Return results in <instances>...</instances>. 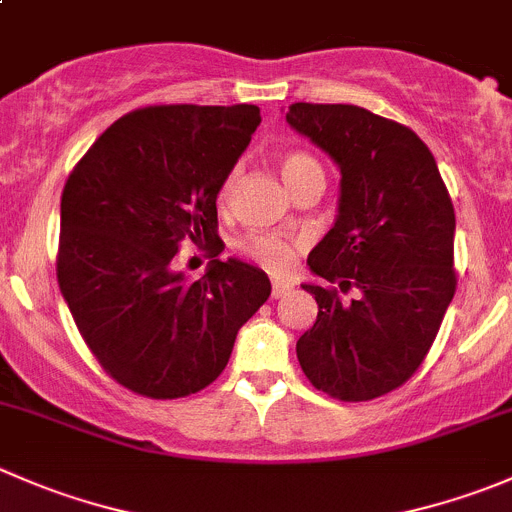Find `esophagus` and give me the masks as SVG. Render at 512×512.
I'll list each match as a JSON object with an SVG mask.
<instances>
[{
	"label": "esophagus",
	"instance_id": "1",
	"mask_svg": "<svg viewBox=\"0 0 512 512\" xmlns=\"http://www.w3.org/2000/svg\"><path fill=\"white\" fill-rule=\"evenodd\" d=\"M292 290V282L290 280H272V297H285L287 292Z\"/></svg>",
	"mask_w": 512,
	"mask_h": 512
}]
</instances>
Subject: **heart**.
Listing matches in <instances>:
<instances>
[{
    "label": "heart",
    "instance_id": "b5f03b06",
    "mask_svg": "<svg viewBox=\"0 0 512 512\" xmlns=\"http://www.w3.org/2000/svg\"><path fill=\"white\" fill-rule=\"evenodd\" d=\"M280 172L282 180H285V185L290 187V190L295 185H300L305 177L322 175L320 165H317L310 155H305V152H287V155H282ZM237 180H240V170H232L230 175L225 177L220 192L222 200H227V197L235 192ZM240 247L247 257H252V260L260 262L262 267H267V270L272 272L287 270L292 262V247L275 235H250L247 240H242Z\"/></svg>",
    "mask_w": 512,
    "mask_h": 512
}]
</instances>
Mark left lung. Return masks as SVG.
<instances>
[{"instance_id": "8db88e82", "label": "left lung", "mask_w": 512, "mask_h": 512, "mask_svg": "<svg viewBox=\"0 0 512 512\" xmlns=\"http://www.w3.org/2000/svg\"><path fill=\"white\" fill-rule=\"evenodd\" d=\"M287 124L340 170L332 230L305 282L317 320L297 340L307 380L345 403L380 398L420 367L455 295V212L413 130L355 104H290ZM356 292L342 301L340 291Z\"/></svg>"}]
</instances>
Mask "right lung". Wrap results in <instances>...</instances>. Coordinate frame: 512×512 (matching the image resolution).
I'll use <instances>...</instances> for the list:
<instances>
[{
    "label": "right lung",
    "instance_id": "1",
    "mask_svg": "<svg viewBox=\"0 0 512 512\" xmlns=\"http://www.w3.org/2000/svg\"><path fill=\"white\" fill-rule=\"evenodd\" d=\"M260 119L255 104L135 109L64 185L59 290L99 365L132 393L207 388L270 297V277L237 257L210 260L200 280L175 267L182 242L220 255L217 195Z\"/></svg>",
    "mask_w": 512,
    "mask_h": 512
}]
</instances>
